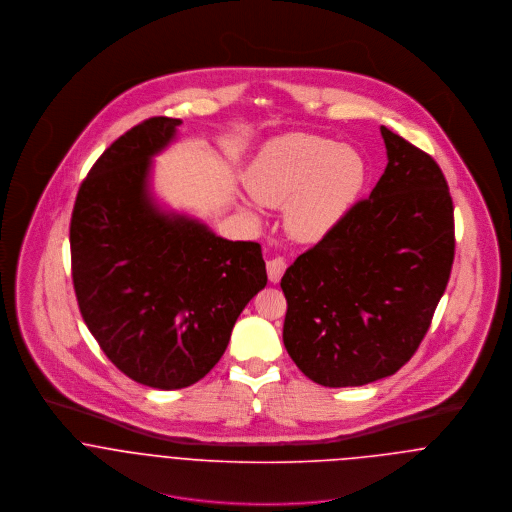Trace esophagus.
Segmentation results:
<instances>
[{"instance_id": "esophagus-1", "label": "esophagus", "mask_w": 512, "mask_h": 512, "mask_svg": "<svg viewBox=\"0 0 512 512\" xmlns=\"http://www.w3.org/2000/svg\"><path fill=\"white\" fill-rule=\"evenodd\" d=\"M286 260L284 258H272L270 262H268V278H270V282L272 284H278L280 280H282V276H284V272H286Z\"/></svg>"}]
</instances>
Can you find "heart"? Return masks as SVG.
Instances as JSON below:
<instances>
[{
    "instance_id": "heart-1",
    "label": "heart",
    "mask_w": 512,
    "mask_h": 512,
    "mask_svg": "<svg viewBox=\"0 0 512 512\" xmlns=\"http://www.w3.org/2000/svg\"><path fill=\"white\" fill-rule=\"evenodd\" d=\"M365 157L335 140L288 134L260 149L246 173L252 197L286 207V224L299 240H319L351 211L365 189Z\"/></svg>"
}]
</instances>
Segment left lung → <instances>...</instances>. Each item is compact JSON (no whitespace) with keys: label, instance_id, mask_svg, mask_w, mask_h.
Masks as SVG:
<instances>
[{"label":"left lung","instance_id":"1","mask_svg":"<svg viewBox=\"0 0 512 512\" xmlns=\"http://www.w3.org/2000/svg\"><path fill=\"white\" fill-rule=\"evenodd\" d=\"M388 165L282 278L284 345L329 388L363 386L406 365L449 282L455 230L447 181L432 155L380 126Z\"/></svg>","mask_w":512,"mask_h":512}]
</instances>
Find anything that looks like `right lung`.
<instances>
[{
  "instance_id": "add662e5",
  "label": "right lung",
  "mask_w": 512,
  "mask_h": 512,
  "mask_svg": "<svg viewBox=\"0 0 512 512\" xmlns=\"http://www.w3.org/2000/svg\"><path fill=\"white\" fill-rule=\"evenodd\" d=\"M179 124L155 116L120 136L82 181L71 219L86 327L116 368L159 390L191 386L217 365L238 315L268 282L258 242L224 240L149 197L151 157Z\"/></svg>"
}]
</instances>
